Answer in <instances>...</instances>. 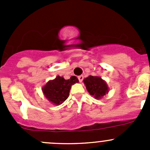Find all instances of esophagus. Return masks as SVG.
<instances>
[{
  "label": "esophagus",
  "mask_w": 150,
  "mask_h": 150,
  "mask_svg": "<svg viewBox=\"0 0 150 150\" xmlns=\"http://www.w3.org/2000/svg\"><path fill=\"white\" fill-rule=\"evenodd\" d=\"M78 80H79L80 82H82L83 80V75H80V76H78Z\"/></svg>",
  "instance_id": "obj_1"
}]
</instances>
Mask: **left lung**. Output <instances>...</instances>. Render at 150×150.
I'll use <instances>...</instances> for the list:
<instances>
[{
	"instance_id": "1",
	"label": "left lung",
	"mask_w": 150,
	"mask_h": 150,
	"mask_svg": "<svg viewBox=\"0 0 150 150\" xmlns=\"http://www.w3.org/2000/svg\"><path fill=\"white\" fill-rule=\"evenodd\" d=\"M83 82L88 93L96 99H100L108 92L107 83L100 77L90 75L85 78Z\"/></svg>"
}]
</instances>
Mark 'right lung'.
<instances>
[{"label":"right lung","mask_w":150,"mask_h":150,"mask_svg":"<svg viewBox=\"0 0 150 150\" xmlns=\"http://www.w3.org/2000/svg\"><path fill=\"white\" fill-rule=\"evenodd\" d=\"M78 82V79L75 76H72L69 80L57 76L54 80L47 83L43 88V92L48 100L59 105L68 98L71 86Z\"/></svg>","instance_id":"add662e5"}]
</instances>
